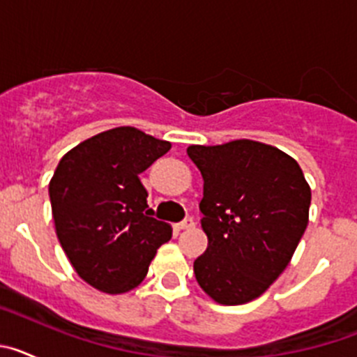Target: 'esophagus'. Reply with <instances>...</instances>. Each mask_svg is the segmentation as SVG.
I'll return each mask as SVG.
<instances>
[{
	"instance_id": "1",
	"label": "esophagus",
	"mask_w": 357,
	"mask_h": 357,
	"mask_svg": "<svg viewBox=\"0 0 357 357\" xmlns=\"http://www.w3.org/2000/svg\"><path fill=\"white\" fill-rule=\"evenodd\" d=\"M193 227H195L193 218H185L184 222L176 223V229H178V230H188V229H193Z\"/></svg>"
}]
</instances>
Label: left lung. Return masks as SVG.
Masks as SVG:
<instances>
[{
  "mask_svg": "<svg viewBox=\"0 0 357 357\" xmlns=\"http://www.w3.org/2000/svg\"><path fill=\"white\" fill-rule=\"evenodd\" d=\"M188 155L204 178L202 229L209 239L195 277L218 304H247L291 261L309 222L311 188L293 157L259 141L193 144Z\"/></svg>",
  "mask_w": 357,
  "mask_h": 357,
  "instance_id": "1",
  "label": "left lung"
}]
</instances>
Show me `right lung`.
Masks as SVG:
<instances>
[{
  "mask_svg": "<svg viewBox=\"0 0 357 357\" xmlns=\"http://www.w3.org/2000/svg\"><path fill=\"white\" fill-rule=\"evenodd\" d=\"M172 148L134 127L69 150L50 181L56 238L75 272L109 295L137 288L172 227L151 218L139 173Z\"/></svg>",
  "mask_w": 357,
  "mask_h": 357,
  "instance_id": "add662e5",
  "label": "right lung"
}]
</instances>
